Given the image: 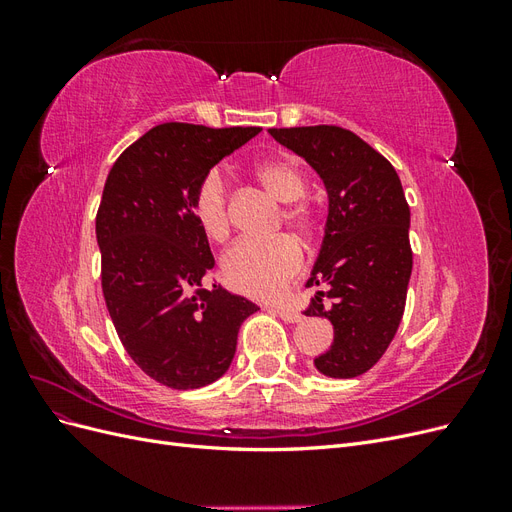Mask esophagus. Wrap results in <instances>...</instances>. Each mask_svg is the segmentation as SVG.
<instances>
[{
    "label": "esophagus",
    "mask_w": 512,
    "mask_h": 512,
    "mask_svg": "<svg viewBox=\"0 0 512 512\" xmlns=\"http://www.w3.org/2000/svg\"><path fill=\"white\" fill-rule=\"evenodd\" d=\"M275 314L280 316L284 322H299L303 316L292 307H275Z\"/></svg>",
    "instance_id": "esophagus-1"
}]
</instances>
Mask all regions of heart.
<instances>
[{
  "label": "heart",
  "mask_w": 512,
  "mask_h": 512,
  "mask_svg": "<svg viewBox=\"0 0 512 512\" xmlns=\"http://www.w3.org/2000/svg\"><path fill=\"white\" fill-rule=\"evenodd\" d=\"M256 179L277 200L290 203L284 213L286 222L301 235H312L318 228V213L316 207L303 198L307 192V177L301 164L288 156L269 158L256 166ZM194 213L207 237L213 241H224L228 237V188L220 170H211L198 183ZM301 267V247L288 235L269 241L241 239L222 258V271L230 288L256 299L280 297Z\"/></svg>",
  "instance_id": "obj_1"
}]
</instances>
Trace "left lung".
Returning <instances> with one entry per match:
<instances>
[{
  "instance_id": "obj_1",
  "label": "left lung",
  "mask_w": 512,
  "mask_h": 512,
  "mask_svg": "<svg viewBox=\"0 0 512 512\" xmlns=\"http://www.w3.org/2000/svg\"><path fill=\"white\" fill-rule=\"evenodd\" d=\"M324 183L327 224L307 286L305 316L333 324L331 348L314 365L329 378L374 367L404 316L412 273L410 207L393 164L363 138L337 126L269 130Z\"/></svg>"
}]
</instances>
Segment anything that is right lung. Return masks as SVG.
<instances>
[{
  "label": "right lung",
  "instance_id": "obj_1",
  "mask_svg": "<svg viewBox=\"0 0 512 512\" xmlns=\"http://www.w3.org/2000/svg\"><path fill=\"white\" fill-rule=\"evenodd\" d=\"M260 128L162 123L121 153L96 218L102 292L123 348L149 378L188 391L222 378L258 305L207 284L215 260L194 213L209 170Z\"/></svg>",
  "mask_w": 512,
  "mask_h": 512
}]
</instances>
